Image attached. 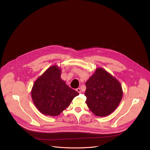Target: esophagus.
<instances>
[{
    "label": "esophagus",
    "instance_id": "1",
    "mask_svg": "<svg viewBox=\"0 0 150 150\" xmlns=\"http://www.w3.org/2000/svg\"><path fill=\"white\" fill-rule=\"evenodd\" d=\"M76 91L78 92L79 93H81V89H80V88H77L76 89Z\"/></svg>",
    "mask_w": 150,
    "mask_h": 150
}]
</instances>
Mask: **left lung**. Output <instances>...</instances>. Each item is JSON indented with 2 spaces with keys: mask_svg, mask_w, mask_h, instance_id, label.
I'll use <instances>...</instances> for the list:
<instances>
[{
  "mask_svg": "<svg viewBox=\"0 0 150 150\" xmlns=\"http://www.w3.org/2000/svg\"><path fill=\"white\" fill-rule=\"evenodd\" d=\"M86 103L94 114L103 117L111 114L122 98L120 83L102 68H97L86 83Z\"/></svg>",
  "mask_w": 150,
  "mask_h": 150,
  "instance_id": "1",
  "label": "left lung"
}]
</instances>
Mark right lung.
<instances>
[{"instance_id": "add662e5", "label": "right lung", "mask_w": 150, "mask_h": 150, "mask_svg": "<svg viewBox=\"0 0 150 150\" xmlns=\"http://www.w3.org/2000/svg\"><path fill=\"white\" fill-rule=\"evenodd\" d=\"M61 72L57 65L51 66L36 80L32 88L33 101L37 109L45 115H59L79 94L61 79Z\"/></svg>"}]
</instances>
